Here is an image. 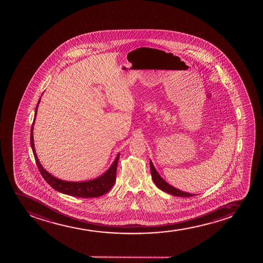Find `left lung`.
<instances>
[{
	"mask_svg": "<svg viewBox=\"0 0 263 263\" xmlns=\"http://www.w3.org/2000/svg\"><path fill=\"white\" fill-rule=\"evenodd\" d=\"M150 168H151V175L153 181H154L155 185L157 186L160 191H164L166 193L171 194L172 196H179V197H191V196H196L195 194L189 193V192H185V191H180L178 189L171 186V185L167 183L165 180H164L159 173L156 171V169L154 167V164L150 160Z\"/></svg>",
	"mask_w": 263,
	"mask_h": 263,
	"instance_id": "left-lung-1",
	"label": "left lung"
}]
</instances>
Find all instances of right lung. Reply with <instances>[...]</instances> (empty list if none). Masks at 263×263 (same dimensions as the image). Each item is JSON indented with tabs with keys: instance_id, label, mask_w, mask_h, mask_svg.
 Wrapping results in <instances>:
<instances>
[{
	"instance_id": "right-lung-1",
	"label": "right lung",
	"mask_w": 263,
	"mask_h": 263,
	"mask_svg": "<svg viewBox=\"0 0 263 263\" xmlns=\"http://www.w3.org/2000/svg\"><path fill=\"white\" fill-rule=\"evenodd\" d=\"M40 99H41V97H40ZM40 99L39 100V103L36 104L33 123H32V125L30 128V145H31V149L33 152L36 166L39 167L40 172L41 173V175H42L44 179L46 180V182L51 187H53L55 191H59L61 193L66 194L68 196H76V197H83V198L98 197V196H103L107 192H109V190L115 183L116 178H117V166H118V161L120 154L117 155L115 160L113 161V163L111 164V166H109V169H107L106 172L103 173V175H100L97 178L92 179L89 181H64L61 179L56 178L55 176L51 175L50 173L47 172L46 169L43 167L42 165L40 164L37 155H36L33 140L34 123L36 120L37 107L40 104Z\"/></svg>"
}]
</instances>
